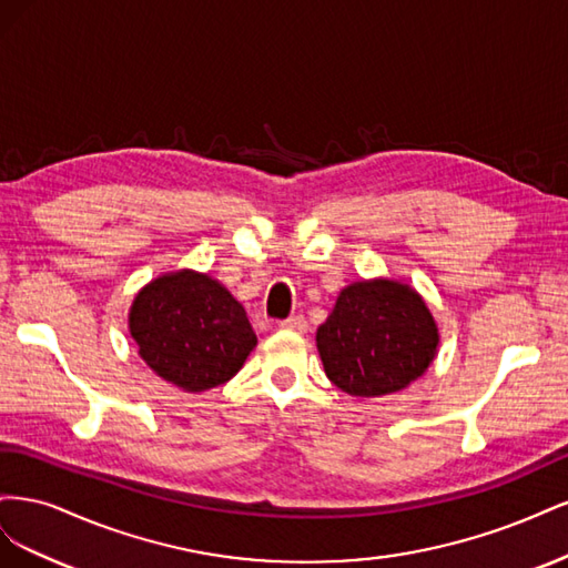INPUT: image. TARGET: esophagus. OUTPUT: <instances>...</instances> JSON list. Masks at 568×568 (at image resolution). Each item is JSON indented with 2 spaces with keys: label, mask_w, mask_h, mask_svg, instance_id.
Returning <instances> with one entry per match:
<instances>
[{
  "label": "esophagus",
  "mask_w": 568,
  "mask_h": 568,
  "mask_svg": "<svg viewBox=\"0 0 568 568\" xmlns=\"http://www.w3.org/2000/svg\"><path fill=\"white\" fill-rule=\"evenodd\" d=\"M280 326H282V329H286V332H296V334H305L307 332V322H305L303 315L288 317V320L280 322Z\"/></svg>",
  "instance_id": "34e87169"
}]
</instances>
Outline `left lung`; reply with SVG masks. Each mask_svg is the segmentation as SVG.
<instances>
[{
    "label": "left lung",
    "instance_id": "obj_1",
    "mask_svg": "<svg viewBox=\"0 0 568 568\" xmlns=\"http://www.w3.org/2000/svg\"><path fill=\"white\" fill-rule=\"evenodd\" d=\"M329 382L353 398H382L415 384L438 353V324L417 288L374 277L341 288L317 326Z\"/></svg>",
    "mask_w": 568,
    "mask_h": 568
}]
</instances>
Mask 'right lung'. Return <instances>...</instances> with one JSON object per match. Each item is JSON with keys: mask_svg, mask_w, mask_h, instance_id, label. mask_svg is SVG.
<instances>
[{"mask_svg": "<svg viewBox=\"0 0 568 568\" xmlns=\"http://www.w3.org/2000/svg\"><path fill=\"white\" fill-rule=\"evenodd\" d=\"M128 329L149 369L186 393L230 382L257 346L244 305L209 272L189 267L136 291Z\"/></svg>", "mask_w": 568, "mask_h": 568, "instance_id": "obj_1", "label": "right lung"}]
</instances>
